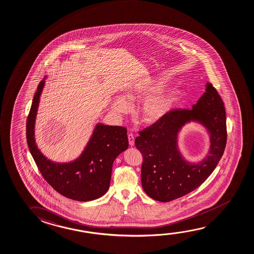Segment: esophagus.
<instances>
[{
  "mask_svg": "<svg viewBox=\"0 0 254 254\" xmlns=\"http://www.w3.org/2000/svg\"><path fill=\"white\" fill-rule=\"evenodd\" d=\"M127 138H128L129 145L132 147L134 145V136H133V134L129 133L128 135H127Z\"/></svg>",
  "mask_w": 254,
  "mask_h": 254,
  "instance_id": "obj_1",
  "label": "esophagus"
}]
</instances>
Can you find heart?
Here are the masks:
<instances>
[{"instance_id":"heart-1","label":"heart","mask_w":254,"mask_h":254,"mask_svg":"<svg viewBox=\"0 0 254 254\" xmlns=\"http://www.w3.org/2000/svg\"><path fill=\"white\" fill-rule=\"evenodd\" d=\"M164 87L165 84L162 80L135 85L129 89L122 98L114 99L111 109L115 114H126L130 109L129 104L146 99L140 108V117L147 123H155L169 114L182 95L179 90H171L156 94Z\"/></svg>"}]
</instances>
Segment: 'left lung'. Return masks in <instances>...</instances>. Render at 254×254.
<instances>
[{
    "label": "left lung",
    "instance_id": "left-lung-1",
    "mask_svg": "<svg viewBox=\"0 0 254 254\" xmlns=\"http://www.w3.org/2000/svg\"><path fill=\"white\" fill-rule=\"evenodd\" d=\"M192 109H174L161 121L139 132L135 147L143 156L141 184L151 198L166 202L187 195L210 177L226 146V114L224 102L210 83ZM203 125L211 147L201 162H188L178 147V133L190 122Z\"/></svg>",
    "mask_w": 254,
    "mask_h": 254
}]
</instances>
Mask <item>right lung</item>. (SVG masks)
Wrapping results in <instances>:
<instances>
[{
    "instance_id": "obj_1",
    "label": "right lung",
    "mask_w": 254,
    "mask_h": 254,
    "mask_svg": "<svg viewBox=\"0 0 254 254\" xmlns=\"http://www.w3.org/2000/svg\"><path fill=\"white\" fill-rule=\"evenodd\" d=\"M44 83L45 78L37 86L26 125L27 143L34 161L44 180L59 194L80 202L99 198L109 189L114 160L128 147L127 128L98 123L78 158L52 162L41 153L35 140V122Z\"/></svg>"
}]
</instances>
